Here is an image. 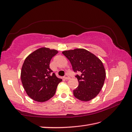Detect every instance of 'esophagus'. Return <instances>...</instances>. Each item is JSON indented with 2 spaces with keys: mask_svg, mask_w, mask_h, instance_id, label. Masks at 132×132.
Listing matches in <instances>:
<instances>
[{
  "mask_svg": "<svg viewBox=\"0 0 132 132\" xmlns=\"http://www.w3.org/2000/svg\"><path fill=\"white\" fill-rule=\"evenodd\" d=\"M64 78H65V79H66V80H69V79H70V77L68 75H65V76H64Z\"/></svg>",
  "mask_w": 132,
  "mask_h": 132,
  "instance_id": "34e87169",
  "label": "esophagus"
}]
</instances>
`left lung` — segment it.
Instances as JSON below:
<instances>
[{"instance_id": "8db88e82", "label": "left lung", "mask_w": 132, "mask_h": 132, "mask_svg": "<svg viewBox=\"0 0 132 132\" xmlns=\"http://www.w3.org/2000/svg\"><path fill=\"white\" fill-rule=\"evenodd\" d=\"M62 54L70 61L73 71L81 73L75 76L79 86L73 90L74 96L82 101L93 99L100 93L106 78L102 61L94 54L82 48L65 51Z\"/></svg>"}]
</instances>
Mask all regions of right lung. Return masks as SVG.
I'll use <instances>...</instances> for the list:
<instances>
[{"label":"right lung","mask_w":132,"mask_h":132,"mask_svg":"<svg viewBox=\"0 0 132 132\" xmlns=\"http://www.w3.org/2000/svg\"><path fill=\"white\" fill-rule=\"evenodd\" d=\"M57 51L42 47L30 54L24 60L21 72L24 89L31 99L43 102L54 96L57 85L62 80L50 68L52 58Z\"/></svg>","instance_id":"add662e5"}]
</instances>
